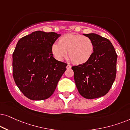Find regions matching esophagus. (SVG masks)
<instances>
[{"instance_id": "esophagus-1", "label": "esophagus", "mask_w": 130, "mask_h": 130, "mask_svg": "<svg viewBox=\"0 0 130 130\" xmlns=\"http://www.w3.org/2000/svg\"><path fill=\"white\" fill-rule=\"evenodd\" d=\"M71 68V66L70 65H67V70H70V69Z\"/></svg>"}]
</instances>
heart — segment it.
<instances>
[{
	"label": "heart",
	"mask_w": 130,
	"mask_h": 130,
	"mask_svg": "<svg viewBox=\"0 0 130 130\" xmlns=\"http://www.w3.org/2000/svg\"><path fill=\"white\" fill-rule=\"evenodd\" d=\"M94 49V43L89 37L73 33L64 34L59 39V43L52 46V52L56 59L63 60L68 52L69 59L77 65L87 62L93 55Z\"/></svg>",
	"instance_id": "obj_1"
}]
</instances>
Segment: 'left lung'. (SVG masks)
<instances>
[{
	"mask_svg": "<svg viewBox=\"0 0 130 130\" xmlns=\"http://www.w3.org/2000/svg\"><path fill=\"white\" fill-rule=\"evenodd\" d=\"M94 43V52L86 63L72 67L78 91L93 99L109 92L117 74V55L112 43L98 34H84Z\"/></svg>",
	"mask_w": 130,
	"mask_h": 130,
	"instance_id": "obj_1",
	"label": "left lung"
}]
</instances>
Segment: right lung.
Returning a JSON list of instances; mask_svg holds the SVG:
<instances>
[{
    "label": "right lung",
    "instance_id": "right-lung-1",
    "mask_svg": "<svg viewBox=\"0 0 130 130\" xmlns=\"http://www.w3.org/2000/svg\"><path fill=\"white\" fill-rule=\"evenodd\" d=\"M60 34L37 31L19 40L12 54L15 84L24 96L41 100L51 97L67 64L53 57L52 46Z\"/></svg>",
    "mask_w": 130,
    "mask_h": 130
}]
</instances>
